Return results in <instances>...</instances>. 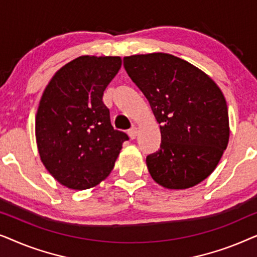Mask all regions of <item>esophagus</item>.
<instances>
[{
  "label": "esophagus",
  "instance_id": "34e87169",
  "mask_svg": "<svg viewBox=\"0 0 257 257\" xmlns=\"http://www.w3.org/2000/svg\"><path fill=\"white\" fill-rule=\"evenodd\" d=\"M127 133H128L130 138H131V139H136V138H137V135H138V130H137L136 127H132V128L128 130Z\"/></svg>",
  "mask_w": 257,
  "mask_h": 257
}]
</instances>
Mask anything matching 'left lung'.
<instances>
[{
    "label": "left lung",
    "mask_w": 257,
    "mask_h": 257,
    "mask_svg": "<svg viewBox=\"0 0 257 257\" xmlns=\"http://www.w3.org/2000/svg\"><path fill=\"white\" fill-rule=\"evenodd\" d=\"M122 62L160 124V149L146 157L151 177L171 189L205 180L229 139L227 103L219 86L173 55H135Z\"/></svg>",
    "instance_id": "1"
}]
</instances>
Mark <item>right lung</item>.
<instances>
[{
    "label": "right lung",
    "instance_id": "add662e5",
    "mask_svg": "<svg viewBox=\"0 0 257 257\" xmlns=\"http://www.w3.org/2000/svg\"><path fill=\"white\" fill-rule=\"evenodd\" d=\"M120 66V57L80 56L59 69L45 87L36 115L38 152L45 168L66 187L99 184L128 140L111 125L103 103Z\"/></svg>",
    "mask_w": 257,
    "mask_h": 257
}]
</instances>
